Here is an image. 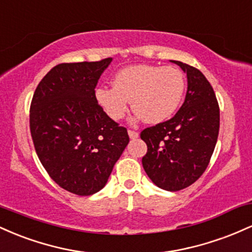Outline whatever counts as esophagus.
Wrapping results in <instances>:
<instances>
[{
    "instance_id": "obj_1",
    "label": "esophagus",
    "mask_w": 252,
    "mask_h": 252,
    "mask_svg": "<svg viewBox=\"0 0 252 252\" xmlns=\"http://www.w3.org/2000/svg\"><path fill=\"white\" fill-rule=\"evenodd\" d=\"M128 134H129V136H130V138H132V140H135V138L138 137V132L135 131V130L129 129V130H128Z\"/></svg>"
}]
</instances>
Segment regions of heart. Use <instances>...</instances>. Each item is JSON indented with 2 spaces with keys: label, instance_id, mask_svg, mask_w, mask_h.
<instances>
[{
  "label": "heart",
  "instance_id": "1",
  "mask_svg": "<svg viewBox=\"0 0 252 252\" xmlns=\"http://www.w3.org/2000/svg\"><path fill=\"white\" fill-rule=\"evenodd\" d=\"M186 80L173 66L141 63L120 70L114 77V86H98L97 102L112 120H121L129 109L148 123L168 120L180 105Z\"/></svg>",
  "mask_w": 252,
  "mask_h": 252
}]
</instances>
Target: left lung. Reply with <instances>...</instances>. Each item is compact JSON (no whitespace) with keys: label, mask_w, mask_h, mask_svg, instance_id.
I'll return each mask as SVG.
<instances>
[{"label":"left lung","mask_w":252,"mask_h":252,"mask_svg":"<svg viewBox=\"0 0 252 252\" xmlns=\"http://www.w3.org/2000/svg\"><path fill=\"white\" fill-rule=\"evenodd\" d=\"M187 74V94L170 120L141 131L147 144L143 168L158 187L180 190L198 180L209 166L219 134V104L198 68L173 62Z\"/></svg>","instance_id":"8db88e82"}]
</instances>
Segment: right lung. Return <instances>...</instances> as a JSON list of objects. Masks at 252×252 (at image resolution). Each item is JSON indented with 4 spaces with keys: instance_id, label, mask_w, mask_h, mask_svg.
<instances>
[{
    "instance_id": "add662e5",
    "label": "right lung",
    "mask_w": 252,
    "mask_h": 252,
    "mask_svg": "<svg viewBox=\"0 0 252 252\" xmlns=\"http://www.w3.org/2000/svg\"><path fill=\"white\" fill-rule=\"evenodd\" d=\"M111 58L63 63L42 78L32 98L30 128L40 162L56 184L77 195L105 186L129 142L94 94Z\"/></svg>"
}]
</instances>
